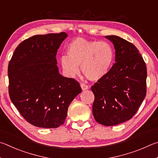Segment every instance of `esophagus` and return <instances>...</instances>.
<instances>
[{
	"label": "esophagus",
	"mask_w": 158,
	"mask_h": 158,
	"mask_svg": "<svg viewBox=\"0 0 158 158\" xmlns=\"http://www.w3.org/2000/svg\"><path fill=\"white\" fill-rule=\"evenodd\" d=\"M81 87L82 88V91H85V90H87L89 89V87H88L87 85H85L84 83H81Z\"/></svg>",
	"instance_id": "1"
}]
</instances>
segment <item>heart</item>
Returning <instances> with one entry per match:
<instances>
[{"instance_id": "b5f03b06", "label": "heart", "mask_w": 158, "mask_h": 158, "mask_svg": "<svg viewBox=\"0 0 158 158\" xmlns=\"http://www.w3.org/2000/svg\"><path fill=\"white\" fill-rule=\"evenodd\" d=\"M68 55L60 57L61 66L69 77L82 73L88 80L98 81L108 73L114 60L112 46L106 41L77 38L67 46Z\"/></svg>"}]
</instances>
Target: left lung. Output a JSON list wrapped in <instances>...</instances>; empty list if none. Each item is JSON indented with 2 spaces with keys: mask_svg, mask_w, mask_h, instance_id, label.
<instances>
[{
  "mask_svg": "<svg viewBox=\"0 0 158 158\" xmlns=\"http://www.w3.org/2000/svg\"><path fill=\"white\" fill-rule=\"evenodd\" d=\"M105 37L114 45L116 62L91 87L95 96L92 112L98 123L112 126L128 121L137 112L146 96L147 71L135 45L116 35Z\"/></svg>",
  "mask_w": 158,
  "mask_h": 158,
  "instance_id": "obj_1",
  "label": "left lung"
}]
</instances>
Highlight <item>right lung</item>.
Listing matches in <instances>:
<instances>
[{"label": "right lung", "mask_w": 158, "mask_h": 158, "mask_svg": "<svg viewBox=\"0 0 158 158\" xmlns=\"http://www.w3.org/2000/svg\"><path fill=\"white\" fill-rule=\"evenodd\" d=\"M66 32L35 35L16 47L8 65L9 95L22 117L32 125H62L71 101L81 93L78 82L62 76L56 54Z\"/></svg>", "instance_id": "1"}]
</instances>
